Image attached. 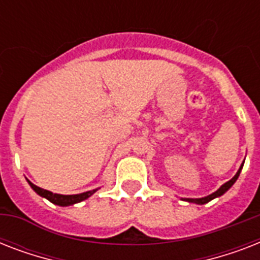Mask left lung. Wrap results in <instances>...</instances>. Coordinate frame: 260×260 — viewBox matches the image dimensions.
<instances>
[{"label":"left lung","instance_id":"obj_1","mask_svg":"<svg viewBox=\"0 0 260 260\" xmlns=\"http://www.w3.org/2000/svg\"><path fill=\"white\" fill-rule=\"evenodd\" d=\"M243 165H244V162L242 163V166H240V169L238 170V173L235 174V177L232 178V179H230L228 182H225L224 185L220 186V189L216 190L214 193L209 194V196H206V197H202V198H182V200H183V201H187V202H193V204H197V205H204V204L212 201V200H214V198L221 197L222 194L226 193V191H228V190L232 187V185H234L235 182L238 181L239 175H240V171H242V169H243Z\"/></svg>","mask_w":260,"mask_h":260}]
</instances>
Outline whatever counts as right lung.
Returning <instances> with one entry per match:
<instances>
[{"mask_svg": "<svg viewBox=\"0 0 260 260\" xmlns=\"http://www.w3.org/2000/svg\"><path fill=\"white\" fill-rule=\"evenodd\" d=\"M28 181V179H26ZM29 186L32 189L36 191V193L43 198H47L48 201L55 204V205H59V206H70V205H74V204H78L81 201H85L90 196H93L98 189H94V190H89V191H85V193H79V194H69V196H64V194H58V193H52L50 190H44L42 187H39V186L34 185L32 182L28 181Z\"/></svg>", "mask_w": 260, "mask_h": 260, "instance_id": "add662e5", "label": "right lung"}]
</instances>
